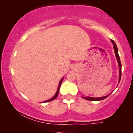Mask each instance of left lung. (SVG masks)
I'll return each instance as SVG.
<instances>
[{"mask_svg": "<svg viewBox=\"0 0 133 133\" xmlns=\"http://www.w3.org/2000/svg\"><path fill=\"white\" fill-rule=\"evenodd\" d=\"M111 42L112 43V44H113L114 52H115L116 59H117L118 64H119V82H120V81H121V74H122V65H121V60H120L119 54H118V50H117V46H116V44L115 43V42H114V41H112V40H111ZM110 94H108V95H107L106 96H104V97H82L83 98V99L88 100V101H101V100H103V99H106V98L108 97V96L110 95Z\"/></svg>", "mask_w": 133, "mask_h": 133, "instance_id": "obj_1", "label": "left lung"}]
</instances>
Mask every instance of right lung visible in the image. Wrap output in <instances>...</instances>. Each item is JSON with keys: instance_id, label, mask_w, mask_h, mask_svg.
I'll return each instance as SVG.
<instances>
[{"instance_id": "add662e5", "label": "right lung", "mask_w": 133, "mask_h": 133, "mask_svg": "<svg viewBox=\"0 0 133 133\" xmlns=\"http://www.w3.org/2000/svg\"><path fill=\"white\" fill-rule=\"evenodd\" d=\"M63 79V78H62V79L61 80V81H60V82H59V87H58L57 90V91H56V93L55 94V95H54V96H53V97H52L51 99H49V100H47V101H45V102H48L52 101H53V100H54V99H56V97H57L58 94H59V89H60V87H61V84H62V82Z\"/></svg>"}]
</instances>
